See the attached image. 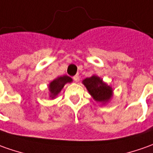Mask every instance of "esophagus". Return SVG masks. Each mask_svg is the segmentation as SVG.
Instances as JSON below:
<instances>
[{
  "label": "esophagus",
  "mask_w": 153,
  "mask_h": 153,
  "mask_svg": "<svg viewBox=\"0 0 153 153\" xmlns=\"http://www.w3.org/2000/svg\"><path fill=\"white\" fill-rule=\"evenodd\" d=\"M73 79H74V80L75 81V82H78V81L79 80V74H76L75 76L73 77Z\"/></svg>",
  "instance_id": "1"
}]
</instances>
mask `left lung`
Wrapping results in <instances>:
<instances>
[{"instance_id": "1", "label": "left lung", "mask_w": 153, "mask_h": 153, "mask_svg": "<svg viewBox=\"0 0 153 153\" xmlns=\"http://www.w3.org/2000/svg\"><path fill=\"white\" fill-rule=\"evenodd\" d=\"M83 85L87 89L89 94L96 102L105 105L113 97V89L111 85H108L104 82L100 77L92 75L90 78H86L82 81Z\"/></svg>"}]
</instances>
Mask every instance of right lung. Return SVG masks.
Segmentation results:
<instances>
[{
	"instance_id": "1",
	"label": "right lung",
	"mask_w": 153,
	"mask_h": 153,
	"mask_svg": "<svg viewBox=\"0 0 153 153\" xmlns=\"http://www.w3.org/2000/svg\"><path fill=\"white\" fill-rule=\"evenodd\" d=\"M73 79L67 75H63V76L57 77L53 81H51L48 85V91H49V98L51 100H54L59 94L63 90L64 85L68 83H72Z\"/></svg>"
}]
</instances>
